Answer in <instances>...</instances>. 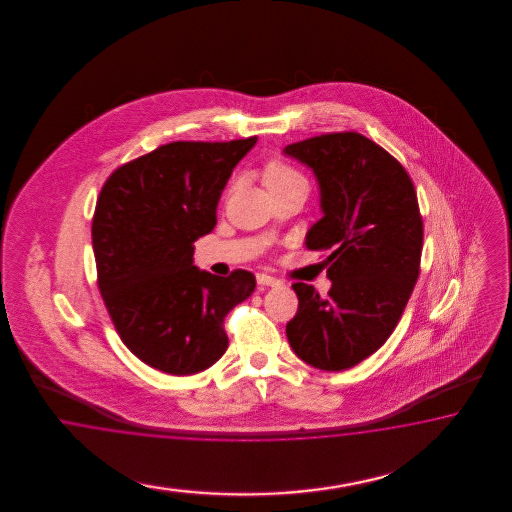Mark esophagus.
I'll return each instance as SVG.
<instances>
[{
    "label": "esophagus",
    "instance_id": "34e87169",
    "mask_svg": "<svg viewBox=\"0 0 512 512\" xmlns=\"http://www.w3.org/2000/svg\"><path fill=\"white\" fill-rule=\"evenodd\" d=\"M257 283H259L261 287H278V285H281V279L268 276V274H259V276H257Z\"/></svg>",
    "mask_w": 512,
    "mask_h": 512
}]
</instances>
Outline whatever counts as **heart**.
Segmentation results:
<instances>
[{"label":"heart","instance_id":"1","mask_svg":"<svg viewBox=\"0 0 512 512\" xmlns=\"http://www.w3.org/2000/svg\"><path fill=\"white\" fill-rule=\"evenodd\" d=\"M263 178L268 191H278V189L296 186V184L306 186V178L302 176V172L296 171L295 167H291L289 163H285L281 159H270L264 165Z\"/></svg>","mask_w":512,"mask_h":512}]
</instances>
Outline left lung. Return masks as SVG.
Here are the masks:
<instances>
[{"label": "left lung", "instance_id": "1", "mask_svg": "<svg viewBox=\"0 0 512 512\" xmlns=\"http://www.w3.org/2000/svg\"><path fill=\"white\" fill-rule=\"evenodd\" d=\"M308 165L321 187L323 217L306 248L326 251L323 298L293 283L298 311L287 323L296 357L341 372L373 355L402 319L419 279L422 217L402 163L355 131L326 133L285 146Z\"/></svg>", "mask_w": 512, "mask_h": 512}]
</instances>
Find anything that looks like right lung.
<instances>
[{"mask_svg":"<svg viewBox=\"0 0 512 512\" xmlns=\"http://www.w3.org/2000/svg\"><path fill=\"white\" fill-rule=\"evenodd\" d=\"M255 142H169L101 187L92 221L99 293L125 347L159 372L216 364L229 347L227 313L255 291L248 270L219 278L193 264V244L216 227L221 191Z\"/></svg>","mask_w":512,"mask_h":512,"instance_id":"right-lung-1","label":"right lung"}]
</instances>
